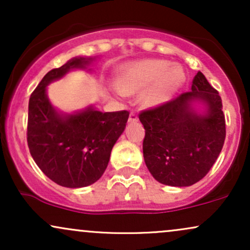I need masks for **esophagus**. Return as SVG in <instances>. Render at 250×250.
<instances>
[{
  "label": "esophagus",
  "mask_w": 250,
  "mask_h": 250,
  "mask_svg": "<svg viewBox=\"0 0 250 250\" xmlns=\"http://www.w3.org/2000/svg\"><path fill=\"white\" fill-rule=\"evenodd\" d=\"M139 121V117H137V115L135 113H130V115H129V122L130 123H135Z\"/></svg>",
  "instance_id": "obj_1"
}]
</instances>
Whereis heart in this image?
<instances>
[{
  "label": "heart",
  "mask_w": 250,
  "mask_h": 250,
  "mask_svg": "<svg viewBox=\"0 0 250 250\" xmlns=\"http://www.w3.org/2000/svg\"><path fill=\"white\" fill-rule=\"evenodd\" d=\"M185 81L186 73L180 64L148 59L121 65L111 89L120 99L142 91V104L147 108H157L170 101Z\"/></svg>",
  "instance_id": "1"
}]
</instances>
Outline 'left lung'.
I'll return each instance as SVG.
<instances>
[{
  "label": "left lung",
  "mask_w": 250,
  "mask_h": 250,
  "mask_svg": "<svg viewBox=\"0 0 250 250\" xmlns=\"http://www.w3.org/2000/svg\"><path fill=\"white\" fill-rule=\"evenodd\" d=\"M146 130L143 157L153 177L189 187L210 170L222 150L226 121L222 100L201 71L191 90L139 116Z\"/></svg>",
  "instance_id": "1"
}]
</instances>
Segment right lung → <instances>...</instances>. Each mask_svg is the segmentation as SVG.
Returning <instances> with one entry per match:
<instances>
[{
  "label": "right lung",
  "mask_w": 250,
  "mask_h": 250,
  "mask_svg": "<svg viewBox=\"0 0 250 250\" xmlns=\"http://www.w3.org/2000/svg\"><path fill=\"white\" fill-rule=\"evenodd\" d=\"M96 56H76L45 74L28 107L27 141L39 168L51 181L67 188L95 183L104 173L111 149L127 125L128 111L102 113L94 105L64 113L48 97V85L71 70H87Z\"/></svg>",
  "instance_id": "1"
}]
</instances>
